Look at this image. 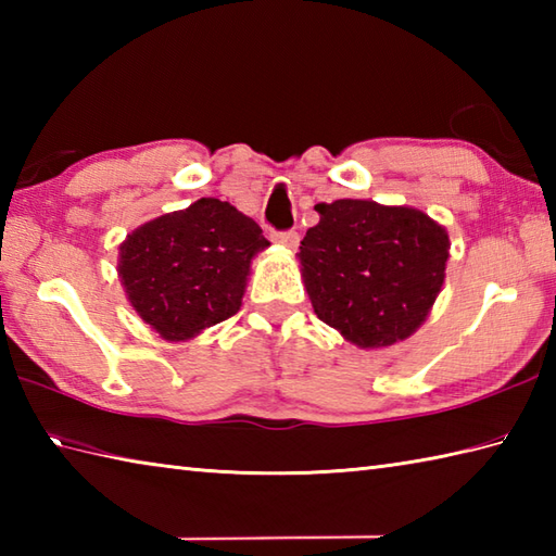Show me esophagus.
<instances>
[{
	"label": "esophagus",
	"instance_id": "esophagus-1",
	"mask_svg": "<svg viewBox=\"0 0 556 556\" xmlns=\"http://www.w3.org/2000/svg\"><path fill=\"white\" fill-rule=\"evenodd\" d=\"M269 239L275 241V243H279V245H285V248H296L301 236H299V231L287 229V231H271Z\"/></svg>",
	"mask_w": 556,
	"mask_h": 556
}]
</instances>
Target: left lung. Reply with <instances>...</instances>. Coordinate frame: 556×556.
Masks as SVG:
<instances>
[{"label":"left lung","mask_w":556,"mask_h":556,"mask_svg":"<svg viewBox=\"0 0 556 556\" xmlns=\"http://www.w3.org/2000/svg\"><path fill=\"white\" fill-rule=\"evenodd\" d=\"M301 241V271L315 315L361 349L404 341L444 285L448 236L413 207L372 200L315 205Z\"/></svg>","instance_id":"obj_1"}]
</instances>
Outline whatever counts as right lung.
<instances>
[{
	"mask_svg": "<svg viewBox=\"0 0 556 556\" xmlns=\"http://www.w3.org/2000/svg\"><path fill=\"white\" fill-rule=\"evenodd\" d=\"M267 245L251 217L200 198L128 233L119 277L136 313L162 339L184 341L239 313L251 260Z\"/></svg>",
	"mask_w": 556,
	"mask_h": 556,
	"instance_id": "1",
	"label": "right lung"
}]
</instances>
